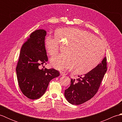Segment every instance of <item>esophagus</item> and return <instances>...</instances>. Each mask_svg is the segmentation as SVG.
Segmentation results:
<instances>
[{
    "label": "esophagus",
    "instance_id": "34e87169",
    "mask_svg": "<svg viewBox=\"0 0 122 122\" xmlns=\"http://www.w3.org/2000/svg\"><path fill=\"white\" fill-rule=\"evenodd\" d=\"M60 74L61 76H66V74L64 73V72H60Z\"/></svg>",
    "mask_w": 122,
    "mask_h": 122
}]
</instances>
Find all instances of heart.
Returning a JSON list of instances; mask_svg holds the SVG:
<instances>
[{
  "mask_svg": "<svg viewBox=\"0 0 122 122\" xmlns=\"http://www.w3.org/2000/svg\"><path fill=\"white\" fill-rule=\"evenodd\" d=\"M60 43L66 46L64 53L52 57L51 63L60 71L73 69L76 74H85L97 66L104 55L102 41L91 33L77 28H61L56 31V36H46L45 46L49 55L58 52Z\"/></svg>",
  "mask_w": 122,
  "mask_h": 122,
  "instance_id": "obj_1",
  "label": "heart"
}]
</instances>
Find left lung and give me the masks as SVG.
I'll return each instance as SVG.
<instances>
[{
    "instance_id": "obj_1",
    "label": "left lung",
    "mask_w": 122,
    "mask_h": 122,
    "mask_svg": "<svg viewBox=\"0 0 122 122\" xmlns=\"http://www.w3.org/2000/svg\"><path fill=\"white\" fill-rule=\"evenodd\" d=\"M107 58L94 69L76 80L71 79V84L64 91V96L73 105H80L89 101L97 93L101 83L107 71Z\"/></svg>"
}]
</instances>
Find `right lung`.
I'll return each instance as SVG.
<instances>
[{"instance_id":"obj_1","label":"right lung","mask_w":122,"mask_h":122,"mask_svg":"<svg viewBox=\"0 0 122 122\" xmlns=\"http://www.w3.org/2000/svg\"><path fill=\"white\" fill-rule=\"evenodd\" d=\"M46 35L43 29L31 33L21 49L17 66L20 89L25 97L31 100L42 97L51 80L60 76L59 72L54 69H41L48 61L45 46Z\"/></svg>"}]
</instances>
